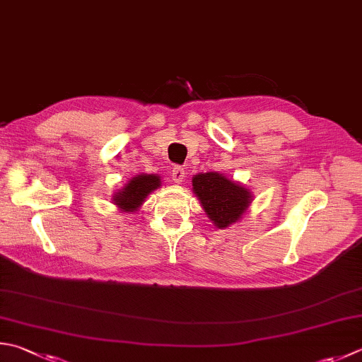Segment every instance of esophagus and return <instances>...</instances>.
<instances>
[{
	"label": "esophagus",
	"instance_id": "34e87169",
	"mask_svg": "<svg viewBox=\"0 0 362 362\" xmlns=\"http://www.w3.org/2000/svg\"><path fill=\"white\" fill-rule=\"evenodd\" d=\"M184 178H186V172H184L182 167H173L172 168V180L176 184H181L184 181Z\"/></svg>",
	"mask_w": 362,
	"mask_h": 362
}]
</instances>
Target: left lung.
<instances>
[{"label":"left lung","mask_w":362,"mask_h":362,"mask_svg":"<svg viewBox=\"0 0 362 362\" xmlns=\"http://www.w3.org/2000/svg\"><path fill=\"white\" fill-rule=\"evenodd\" d=\"M192 190L217 228H227L240 221L252 203L249 189L217 172L195 175Z\"/></svg>","instance_id":"left-lung-1"}]
</instances>
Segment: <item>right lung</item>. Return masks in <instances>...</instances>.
<instances>
[{"label": "right lung", "instance_id": "right-lung-1", "mask_svg": "<svg viewBox=\"0 0 362 362\" xmlns=\"http://www.w3.org/2000/svg\"><path fill=\"white\" fill-rule=\"evenodd\" d=\"M160 176L158 175L141 173L134 176L124 187L113 195V203L124 213H135L146 200V197L160 187Z\"/></svg>", "mask_w": 362, "mask_h": 362}]
</instances>
